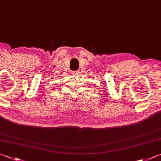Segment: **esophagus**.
Here are the masks:
<instances>
[{
	"mask_svg": "<svg viewBox=\"0 0 161 161\" xmlns=\"http://www.w3.org/2000/svg\"><path fill=\"white\" fill-rule=\"evenodd\" d=\"M79 71H74V72H72V74L74 75H77L78 74H79Z\"/></svg>",
	"mask_w": 161,
	"mask_h": 161,
	"instance_id": "esophagus-1",
	"label": "esophagus"
}]
</instances>
